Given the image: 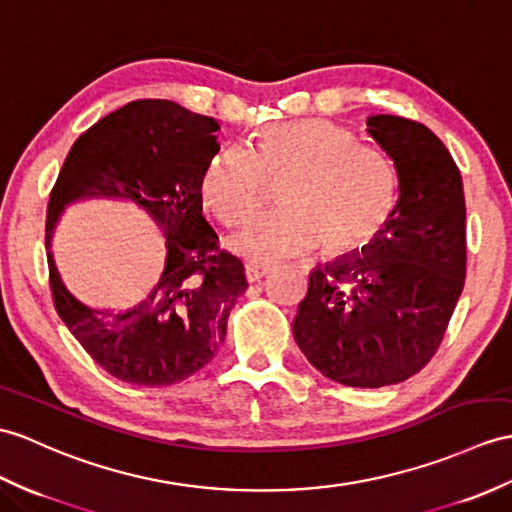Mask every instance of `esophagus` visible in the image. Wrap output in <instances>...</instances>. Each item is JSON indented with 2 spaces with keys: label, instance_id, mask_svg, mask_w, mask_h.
Returning <instances> with one entry per match:
<instances>
[{
  "label": "esophagus",
  "instance_id": "obj_1",
  "mask_svg": "<svg viewBox=\"0 0 512 512\" xmlns=\"http://www.w3.org/2000/svg\"><path fill=\"white\" fill-rule=\"evenodd\" d=\"M270 268L268 266H261V264H255V261H248V264L244 266V272H246V279H248V283H255V281H259L261 277L266 275Z\"/></svg>",
  "mask_w": 512,
  "mask_h": 512
}]
</instances>
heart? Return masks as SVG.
Listing matches in <instances>:
<instances>
[{
  "label": "heart",
  "instance_id": "obj_1",
  "mask_svg": "<svg viewBox=\"0 0 512 512\" xmlns=\"http://www.w3.org/2000/svg\"><path fill=\"white\" fill-rule=\"evenodd\" d=\"M268 181H283V209L259 213L231 237L237 255L259 264L303 255L320 240L329 253L353 251L384 227L397 198L384 154L318 117L261 128L253 148H222L202 170L200 194L233 227L261 205Z\"/></svg>",
  "mask_w": 512,
  "mask_h": 512
}]
</instances>
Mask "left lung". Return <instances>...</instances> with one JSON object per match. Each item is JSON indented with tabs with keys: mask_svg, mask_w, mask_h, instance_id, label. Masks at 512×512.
<instances>
[{
	"mask_svg": "<svg viewBox=\"0 0 512 512\" xmlns=\"http://www.w3.org/2000/svg\"><path fill=\"white\" fill-rule=\"evenodd\" d=\"M366 133L395 165L399 198L362 246L310 272L294 340L338 384L406 382L432 360L467 272V209L460 170L430 128L371 115Z\"/></svg>",
	"mask_w": 512,
	"mask_h": 512,
	"instance_id": "obj_1",
	"label": "left lung"
}]
</instances>
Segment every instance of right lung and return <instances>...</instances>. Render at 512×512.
I'll return each instance as SVG.
<instances>
[{
	"mask_svg": "<svg viewBox=\"0 0 512 512\" xmlns=\"http://www.w3.org/2000/svg\"><path fill=\"white\" fill-rule=\"evenodd\" d=\"M216 130L213 117L170 100L130 102L76 139L50 194L45 248L56 312L91 358L126 384L170 386L200 371L248 288L242 261L218 251L202 216L200 178L220 150ZM85 199L130 201L166 237L162 277L128 311L82 304L57 272L53 229L69 204Z\"/></svg>",
	"mask_w": 512,
	"mask_h": 512,
	"instance_id": "right-lung-1",
	"label": "right lung"
}]
</instances>
